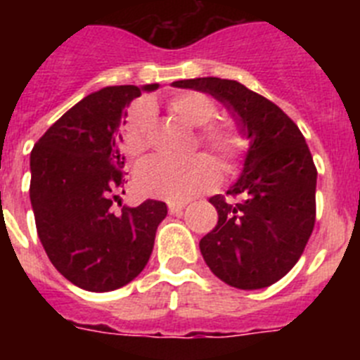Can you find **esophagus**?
I'll return each instance as SVG.
<instances>
[{"mask_svg":"<svg viewBox=\"0 0 360 360\" xmlns=\"http://www.w3.org/2000/svg\"><path fill=\"white\" fill-rule=\"evenodd\" d=\"M186 209V203H169V212L171 214H180Z\"/></svg>","mask_w":360,"mask_h":360,"instance_id":"esophagus-1","label":"esophagus"}]
</instances>
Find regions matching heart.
Instances as JSON below:
<instances>
[{
    "mask_svg": "<svg viewBox=\"0 0 360 360\" xmlns=\"http://www.w3.org/2000/svg\"><path fill=\"white\" fill-rule=\"evenodd\" d=\"M169 110L193 128L200 131L198 141L203 148L218 158L225 167L232 165L245 149V139L232 124H209L216 115V103L202 91H182L169 98ZM155 110L149 103L135 104L128 111L122 124V149L129 158H141L149 148ZM218 178V169L207 155H196L182 164H173L160 158L144 162L135 171V187L141 195L165 198L173 202L195 196L207 189Z\"/></svg>",
    "mask_w": 360,
    "mask_h": 360,
    "instance_id": "heart-1",
    "label": "heart"
}]
</instances>
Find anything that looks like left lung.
Masks as SVG:
<instances>
[{"label": "left lung", "instance_id": "left-lung-1", "mask_svg": "<svg viewBox=\"0 0 360 360\" xmlns=\"http://www.w3.org/2000/svg\"><path fill=\"white\" fill-rule=\"evenodd\" d=\"M173 86L218 98L250 141L238 182L227 196L209 198L218 224L200 240V252L231 287H270L297 263L316 224L317 169L303 133L281 108L238 81L198 77Z\"/></svg>", "mask_w": 360, "mask_h": 360}]
</instances>
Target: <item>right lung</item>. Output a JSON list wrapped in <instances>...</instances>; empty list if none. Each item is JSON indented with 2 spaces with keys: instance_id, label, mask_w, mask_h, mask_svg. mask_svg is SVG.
<instances>
[{
  "instance_id": "right-lung-1",
  "label": "right lung",
  "mask_w": 360,
  "mask_h": 360,
  "mask_svg": "<svg viewBox=\"0 0 360 360\" xmlns=\"http://www.w3.org/2000/svg\"><path fill=\"white\" fill-rule=\"evenodd\" d=\"M157 88L108 86L90 94L53 122L30 153L37 236L52 265L88 292L117 290L141 274L167 214L158 200L124 205L119 214L111 211L124 187V108Z\"/></svg>"
}]
</instances>
